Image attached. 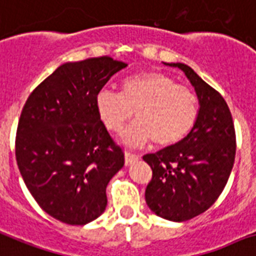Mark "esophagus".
<instances>
[{"label": "esophagus", "instance_id": "esophagus-1", "mask_svg": "<svg viewBox=\"0 0 256 256\" xmlns=\"http://www.w3.org/2000/svg\"><path fill=\"white\" fill-rule=\"evenodd\" d=\"M138 160V154H134V153L130 152H126V165H130V164H134V161Z\"/></svg>", "mask_w": 256, "mask_h": 256}]
</instances>
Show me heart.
Here are the masks:
<instances>
[{"label":"heart","mask_w":256,"mask_h":256,"mask_svg":"<svg viewBox=\"0 0 256 256\" xmlns=\"http://www.w3.org/2000/svg\"><path fill=\"white\" fill-rule=\"evenodd\" d=\"M95 103L102 122L114 134H122L134 112L138 122L124 134L126 144L152 140L160 148L184 140L200 114L197 94L161 72L126 78L120 83V92L102 91Z\"/></svg>","instance_id":"obj_1"}]
</instances>
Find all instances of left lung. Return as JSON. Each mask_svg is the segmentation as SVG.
<instances>
[{"label": "left lung", "instance_id": "left-lung-1", "mask_svg": "<svg viewBox=\"0 0 256 256\" xmlns=\"http://www.w3.org/2000/svg\"><path fill=\"white\" fill-rule=\"evenodd\" d=\"M169 66L181 68L194 86L200 114L184 140L142 157L152 168L145 201L161 218L184 222L206 212L218 200L234 165L236 138L224 96L189 66Z\"/></svg>", "mask_w": 256, "mask_h": 256}]
</instances>
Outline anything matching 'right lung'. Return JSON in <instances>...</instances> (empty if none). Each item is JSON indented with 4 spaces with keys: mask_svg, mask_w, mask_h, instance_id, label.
Returning a JSON list of instances; mask_svg holds the SVG:
<instances>
[{
    "mask_svg": "<svg viewBox=\"0 0 256 256\" xmlns=\"http://www.w3.org/2000/svg\"><path fill=\"white\" fill-rule=\"evenodd\" d=\"M126 67L111 56L64 63L30 94L16 136L22 178L40 209L67 224H86L107 206L110 180L124 152L96 111V96Z\"/></svg>",
    "mask_w": 256,
    "mask_h": 256,
    "instance_id": "obj_1",
    "label": "right lung"
}]
</instances>
